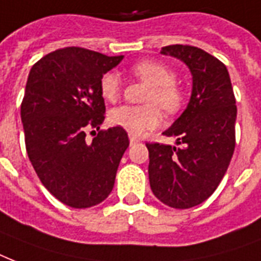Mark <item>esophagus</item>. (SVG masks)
<instances>
[{"instance_id": "34e87169", "label": "esophagus", "mask_w": 261, "mask_h": 261, "mask_svg": "<svg viewBox=\"0 0 261 261\" xmlns=\"http://www.w3.org/2000/svg\"><path fill=\"white\" fill-rule=\"evenodd\" d=\"M129 143H130V145H135L137 143H140V140H137L136 137H129Z\"/></svg>"}]
</instances>
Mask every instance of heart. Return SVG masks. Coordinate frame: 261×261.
Segmentation results:
<instances>
[{
  "label": "heart",
  "mask_w": 261,
  "mask_h": 261,
  "mask_svg": "<svg viewBox=\"0 0 261 261\" xmlns=\"http://www.w3.org/2000/svg\"><path fill=\"white\" fill-rule=\"evenodd\" d=\"M132 73L151 86L147 102L158 103L166 112L175 113L184 102V92L174 83V72L162 62L143 61L132 68ZM99 91L105 100L114 102L121 92L120 79L116 73L103 74ZM110 124L126 130L132 136H143L162 124V113L156 105L118 106L109 114Z\"/></svg>",
  "instance_id": "b5f03b06"
}]
</instances>
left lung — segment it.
<instances>
[{
  "instance_id": "8db88e82",
  "label": "left lung",
  "mask_w": 261,
  "mask_h": 261,
  "mask_svg": "<svg viewBox=\"0 0 261 261\" xmlns=\"http://www.w3.org/2000/svg\"><path fill=\"white\" fill-rule=\"evenodd\" d=\"M161 54L188 66L192 92L187 109L163 132L184 147L145 144L149 187L163 204L185 210L207 200L223 178L236 147L237 106L227 68L218 58L184 44L162 47Z\"/></svg>"
}]
</instances>
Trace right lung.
<instances>
[{
  "label": "right lung",
  "mask_w": 261,
  "mask_h": 261,
  "mask_svg": "<svg viewBox=\"0 0 261 261\" xmlns=\"http://www.w3.org/2000/svg\"><path fill=\"white\" fill-rule=\"evenodd\" d=\"M122 58L65 47L40 58L28 74L21 103L28 158L44 188L72 208L110 195L128 148V133L117 126L86 140L87 129L98 130L105 121L100 79Z\"/></svg>",
  "instance_id": "right-lung-1"
}]
</instances>
